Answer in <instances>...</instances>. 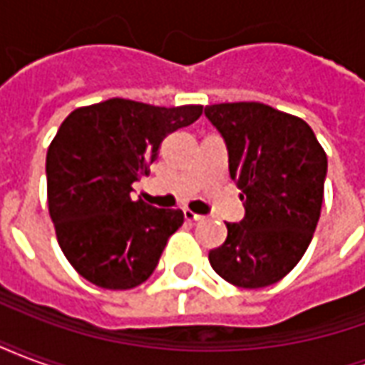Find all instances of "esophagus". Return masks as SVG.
<instances>
[{"mask_svg": "<svg viewBox=\"0 0 365 365\" xmlns=\"http://www.w3.org/2000/svg\"><path fill=\"white\" fill-rule=\"evenodd\" d=\"M183 217H185V221H187V222L203 221V217H201V215L193 213V211H190V209H183Z\"/></svg>", "mask_w": 365, "mask_h": 365, "instance_id": "34e87169", "label": "esophagus"}]
</instances>
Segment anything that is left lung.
Segmentation results:
<instances>
[{
	"mask_svg": "<svg viewBox=\"0 0 365 365\" xmlns=\"http://www.w3.org/2000/svg\"><path fill=\"white\" fill-rule=\"evenodd\" d=\"M205 115L227 140L230 178L246 209L242 221L227 222V240L209 262L237 287H268L297 266L313 240L327 152L305 120L269 105H207Z\"/></svg>",
	"mask_w": 365,
	"mask_h": 365,
	"instance_id": "1",
	"label": "left lung"
}]
</instances>
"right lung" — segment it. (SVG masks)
Wrapping results in <instances>:
<instances>
[{
    "label": "right lung",
    "mask_w": 365,
    "mask_h": 365,
    "mask_svg": "<svg viewBox=\"0 0 365 365\" xmlns=\"http://www.w3.org/2000/svg\"><path fill=\"white\" fill-rule=\"evenodd\" d=\"M203 105L156 107L113 97L78 107L46 152V199L66 260L103 289H133L152 275L180 209L130 199L162 140L201 117Z\"/></svg>",
    "instance_id": "1"
}]
</instances>
